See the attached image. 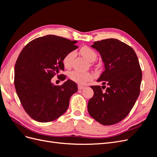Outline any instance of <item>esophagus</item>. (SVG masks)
I'll list each match as a JSON object with an SVG mask.
<instances>
[{
  "mask_svg": "<svg viewBox=\"0 0 157 157\" xmlns=\"http://www.w3.org/2000/svg\"><path fill=\"white\" fill-rule=\"evenodd\" d=\"M78 90H82L84 88V87L83 86H81V85H78Z\"/></svg>",
  "mask_w": 157,
  "mask_h": 157,
  "instance_id": "esophagus-1",
  "label": "esophagus"
}]
</instances>
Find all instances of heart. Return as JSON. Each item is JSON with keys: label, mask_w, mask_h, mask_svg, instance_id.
Here are the masks:
<instances>
[{"label": "heart", "mask_w": 157, "mask_h": 157, "mask_svg": "<svg viewBox=\"0 0 157 157\" xmlns=\"http://www.w3.org/2000/svg\"><path fill=\"white\" fill-rule=\"evenodd\" d=\"M80 53L90 62H94L98 57L96 52L88 46H82L80 49ZM75 57V52L74 51H71L65 55L62 62L65 67L68 68L71 67ZM69 77L71 80H72L73 81L75 82L78 84H84L88 81V80H91L93 77V75L90 72L83 73L78 71H73L69 73Z\"/></svg>", "instance_id": "b5f03b06"}]
</instances>
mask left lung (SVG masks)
<instances>
[{"instance_id": "left-lung-1", "label": "left lung", "mask_w": 157, "mask_h": 157, "mask_svg": "<svg viewBox=\"0 0 157 157\" xmlns=\"http://www.w3.org/2000/svg\"><path fill=\"white\" fill-rule=\"evenodd\" d=\"M92 47L101 56L105 71L98 79L106 86H91L94 96L88 113L103 125H113L127 117L140 93L141 69L132 47L115 39L96 41Z\"/></svg>"}]
</instances>
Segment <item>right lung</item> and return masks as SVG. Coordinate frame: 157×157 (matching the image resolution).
I'll use <instances>...</instances> for the list:
<instances>
[{"instance_id": "1", "label": "right lung", "mask_w": 157, "mask_h": 157, "mask_svg": "<svg viewBox=\"0 0 157 157\" xmlns=\"http://www.w3.org/2000/svg\"><path fill=\"white\" fill-rule=\"evenodd\" d=\"M76 40L53 35L29 42L21 50L14 69V84L21 105L33 119L52 122L67 111L69 99L78 90L67 80L61 86L51 82L55 75L65 76L62 60L68 52L78 48ZM65 78H64V77Z\"/></svg>"}]
</instances>
